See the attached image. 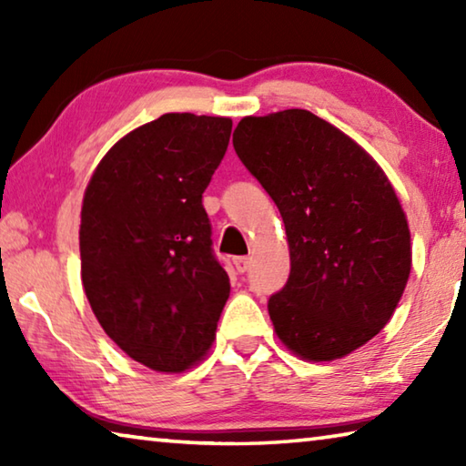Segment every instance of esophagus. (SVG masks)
Returning a JSON list of instances; mask_svg holds the SVG:
<instances>
[{
	"instance_id": "esophagus-1",
	"label": "esophagus",
	"mask_w": 466,
	"mask_h": 466,
	"mask_svg": "<svg viewBox=\"0 0 466 466\" xmlns=\"http://www.w3.org/2000/svg\"><path fill=\"white\" fill-rule=\"evenodd\" d=\"M234 267L238 273H247L250 267V258L248 257H234Z\"/></svg>"
}]
</instances>
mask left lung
Segmentation results:
<instances>
[{
  "mask_svg": "<svg viewBox=\"0 0 466 466\" xmlns=\"http://www.w3.org/2000/svg\"><path fill=\"white\" fill-rule=\"evenodd\" d=\"M232 144L286 224L289 278L269 298L281 343L339 360L390 320L411 271V234L366 149L304 108L244 116Z\"/></svg>",
  "mask_w": 466,
  "mask_h": 466,
  "instance_id": "left-lung-1",
  "label": "left lung"
}]
</instances>
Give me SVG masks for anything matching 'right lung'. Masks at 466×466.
I'll return each instance as SVG.
<instances>
[{
  "label": "right lung",
  "mask_w": 466,
  "mask_h": 466,
  "mask_svg": "<svg viewBox=\"0 0 466 466\" xmlns=\"http://www.w3.org/2000/svg\"><path fill=\"white\" fill-rule=\"evenodd\" d=\"M230 133L226 116L167 113L116 141L86 187V298L105 333L156 372L205 356L230 296L201 201Z\"/></svg>",
  "instance_id": "add662e5"
}]
</instances>
